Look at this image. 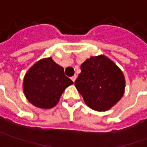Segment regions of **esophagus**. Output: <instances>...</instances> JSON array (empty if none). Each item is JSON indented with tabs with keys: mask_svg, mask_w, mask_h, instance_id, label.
<instances>
[{
	"mask_svg": "<svg viewBox=\"0 0 147 147\" xmlns=\"http://www.w3.org/2000/svg\"><path fill=\"white\" fill-rule=\"evenodd\" d=\"M76 79H77V76H76V75H74L73 77H71V79H72V81H73V82H75Z\"/></svg>",
	"mask_w": 147,
	"mask_h": 147,
	"instance_id": "1",
	"label": "esophagus"
}]
</instances>
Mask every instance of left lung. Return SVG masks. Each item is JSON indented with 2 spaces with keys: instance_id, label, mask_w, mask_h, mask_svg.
<instances>
[{
  "instance_id": "left-lung-1",
  "label": "left lung",
  "mask_w": 147,
  "mask_h": 147,
  "mask_svg": "<svg viewBox=\"0 0 147 147\" xmlns=\"http://www.w3.org/2000/svg\"><path fill=\"white\" fill-rule=\"evenodd\" d=\"M80 68L74 85L92 110H110L124 95L125 76L121 68L106 56L90 57Z\"/></svg>"
}]
</instances>
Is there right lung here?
<instances>
[{"mask_svg": "<svg viewBox=\"0 0 147 147\" xmlns=\"http://www.w3.org/2000/svg\"><path fill=\"white\" fill-rule=\"evenodd\" d=\"M73 84L65 76L63 68L53 58H42L27 70L23 79V92L32 105L47 110L58 104L63 91Z\"/></svg>", "mask_w": 147, "mask_h": 147, "instance_id": "add662e5", "label": "right lung"}]
</instances>
